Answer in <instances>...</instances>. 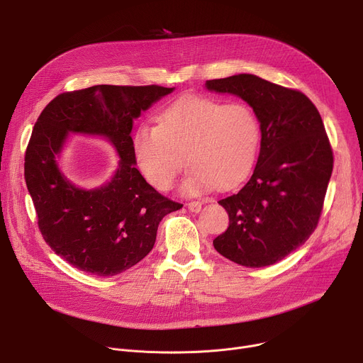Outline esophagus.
I'll list each match as a JSON object with an SVG mask.
<instances>
[{
    "mask_svg": "<svg viewBox=\"0 0 363 363\" xmlns=\"http://www.w3.org/2000/svg\"><path fill=\"white\" fill-rule=\"evenodd\" d=\"M188 210L192 211V213H199L201 211V206H202V202L201 201H191L186 203Z\"/></svg>",
    "mask_w": 363,
    "mask_h": 363,
    "instance_id": "obj_1",
    "label": "esophagus"
}]
</instances>
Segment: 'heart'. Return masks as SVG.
Returning <instances> with one entry per match:
<instances>
[{
    "mask_svg": "<svg viewBox=\"0 0 363 363\" xmlns=\"http://www.w3.org/2000/svg\"><path fill=\"white\" fill-rule=\"evenodd\" d=\"M260 136L248 106L185 96L160 115L158 126H139L132 149L139 171L160 191L174 186L186 157L191 171L182 188L196 195L214 184L228 188L240 182L255 161Z\"/></svg>",
    "mask_w": 363,
    "mask_h": 363,
    "instance_id": "heart-1",
    "label": "heart"
}]
</instances>
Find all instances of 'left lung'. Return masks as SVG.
<instances>
[{
	"label": "left lung",
	"instance_id": "1",
	"mask_svg": "<svg viewBox=\"0 0 363 363\" xmlns=\"http://www.w3.org/2000/svg\"><path fill=\"white\" fill-rule=\"evenodd\" d=\"M206 89L231 93L252 108L262 130L260 155L248 182L220 199L228 228L214 248L245 267L272 266L316 230L333 152L319 111L300 90L254 74L206 80Z\"/></svg>",
	"mask_w": 363,
	"mask_h": 363
}]
</instances>
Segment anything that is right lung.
<instances>
[{"label":"right lung","instance_id":"obj_1","mask_svg":"<svg viewBox=\"0 0 363 363\" xmlns=\"http://www.w3.org/2000/svg\"><path fill=\"white\" fill-rule=\"evenodd\" d=\"M172 90L97 84L56 96L38 116L24 178L44 241L70 266L100 277L126 272L153 248L161 220L182 208L136 169L130 136L140 112ZM69 131L113 142L121 161L111 183L87 191L64 177L57 158Z\"/></svg>","mask_w":363,"mask_h":363}]
</instances>
